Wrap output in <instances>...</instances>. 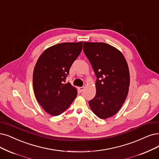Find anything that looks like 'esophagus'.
I'll return each instance as SVG.
<instances>
[{"mask_svg":"<svg viewBox=\"0 0 159 159\" xmlns=\"http://www.w3.org/2000/svg\"><path fill=\"white\" fill-rule=\"evenodd\" d=\"M84 89H85L84 87H79V90H80L81 92H82V91H84Z\"/></svg>","mask_w":159,"mask_h":159,"instance_id":"1","label":"esophagus"}]
</instances>
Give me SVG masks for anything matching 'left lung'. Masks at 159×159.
Returning <instances> with one entry per match:
<instances>
[{
    "label": "left lung",
    "mask_w": 159,
    "mask_h": 159,
    "mask_svg": "<svg viewBox=\"0 0 159 159\" xmlns=\"http://www.w3.org/2000/svg\"><path fill=\"white\" fill-rule=\"evenodd\" d=\"M84 52L97 77L96 95L89 104L97 117L109 118L120 110L127 97V62L121 52L103 42H84Z\"/></svg>",
    "instance_id": "obj_1"
}]
</instances>
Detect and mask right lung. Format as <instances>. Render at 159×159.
Listing matches in <instances>:
<instances>
[{"instance_id": "obj_1", "label": "right lung", "mask_w": 159, "mask_h": 159, "mask_svg": "<svg viewBox=\"0 0 159 159\" xmlns=\"http://www.w3.org/2000/svg\"><path fill=\"white\" fill-rule=\"evenodd\" d=\"M83 42H65L46 49L38 59L33 72L36 98L47 113L59 116L68 109L78 94L70 83L64 84Z\"/></svg>"}]
</instances>
